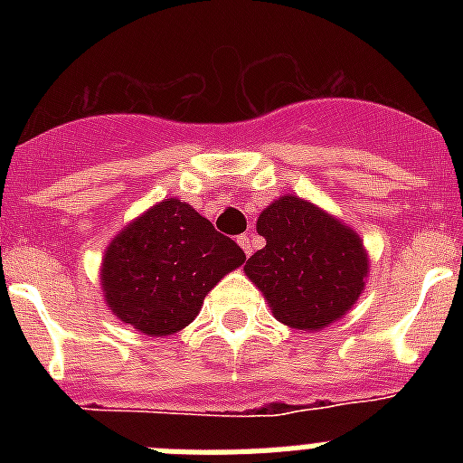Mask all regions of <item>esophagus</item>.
<instances>
[{
    "label": "esophagus",
    "instance_id": "obj_1",
    "mask_svg": "<svg viewBox=\"0 0 463 463\" xmlns=\"http://www.w3.org/2000/svg\"><path fill=\"white\" fill-rule=\"evenodd\" d=\"M239 245H241V248H243V252L248 257H250L252 250H255V245H252V236H248V234L239 236Z\"/></svg>",
    "mask_w": 463,
    "mask_h": 463
}]
</instances>
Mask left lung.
Masks as SVG:
<instances>
[{"label":"left lung","mask_w":463,"mask_h":463,"mask_svg":"<svg viewBox=\"0 0 463 463\" xmlns=\"http://www.w3.org/2000/svg\"><path fill=\"white\" fill-rule=\"evenodd\" d=\"M257 234L267 245L245 261V276L292 329L317 331L341 320L366 285L369 255L354 229L285 194L260 213Z\"/></svg>","instance_id":"left-lung-1"}]
</instances>
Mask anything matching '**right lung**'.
I'll return each mask as SVG.
<instances>
[{"mask_svg":"<svg viewBox=\"0 0 463 463\" xmlns=\"http://www.w3.org/2000/svg\"><path fill=\"white\" fill-rule=\"evenodd\" d=\"M245 252L190 203L165 199L127 224L106 248L104 301L146 336H171L202 310L203 297Z\"/></svg>","mask_w":463,"mask_h":463,"instance_id":"1","label":"right lung"}]
</instances>
